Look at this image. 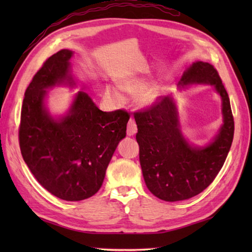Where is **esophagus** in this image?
Listing matches in <instances>:
<instances>
[{"instance_id":"obj_1","label":"esophagus","mask_w":252,"mask_h":252,"mask_svg":"<svg viewBox=\"0 0 252 252\" xmlns=\"http://www.w3.org/2000/svg\"><path fill=\"white\" fill-rule=\"evenodd\" d=\"M137 132V126H136V123L134 121V119H131L127 122V127H126V134L129 136L134 135L135 133Z\"/></svg>"}]
</instances>
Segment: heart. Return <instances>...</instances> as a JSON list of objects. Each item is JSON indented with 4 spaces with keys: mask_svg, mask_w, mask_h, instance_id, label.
<instances>
[{
    "mask_svg": "<svg viewBox=\"0 0 252 252\" xmlns=\"http://www.w3.org/2000/svg\"><path fill=\"white\" fill-rule=\"evenodd\" d=\"M121 88L125 90L129 91H142L146 88V83L141 81V80H129V81H126L121 84ZM106 95L112 103H120L122 100V95L121 93L115 88H108L106 91ZM143 100L145 103H152V101L156 98V93H155L154 90H149L145 92L142 96Z\"/></svg>",
    "mask_w": 252,
    "mask_h": 252,
    "instance_id": "1",
    "label": "heart"
}]
</instances>
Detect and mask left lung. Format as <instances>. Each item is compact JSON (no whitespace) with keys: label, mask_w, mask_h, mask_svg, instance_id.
<instances>
[{"label":"left lung","mask_w":252,"mask_h":252,"mask_svg":"<svg viewBox=\"0 0 252 252\" xmlns=\"http://www.w3.org/2000/svg\"><path fill=\"white\" fill-rule=\"evenodd\" d=\"M182 82L215 85L222 97L224 125L211 144L195 148L182 135L169 96H159L151 106L134 112L144 180L152 194L164 201L185 200L205 190L222 169L234 137L231 103L217 69L196 62L184 72Z\"/></svg>","instance_id":"8db88e82"}]
</instances>
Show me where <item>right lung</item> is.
Listing matches in <instances>:
<instances>
[{"label":"right lung","instance_id":"add662e5","mask_svg":"<svg viewBox=\"0 0 252 252\" xmlns=\"http://www.w3.org/2000/svg\"><path fill=\"white\" fill-rule=\"evenodd\" d=\"M72 52L61 50L43 63L25 92L19 147L35 180L63 200L79 201L98 191L118 143L126 136L129 112L101 111L79 92L69 114L54 120L43 105L45 90L67 82Z\"/></svg>","mask_w":252,"mask_h":252}]
</instances>
